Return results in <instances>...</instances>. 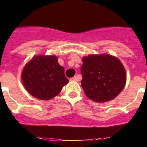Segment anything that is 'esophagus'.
Masks as SVG:
<instances>
[{"mask_svg": "<svg viewBox=\"0 0 147 147\" xmlns=\"http://www.w3.org/2000/svg\"><path fill=\"white\" fill-rule=\"evenodd\" d=\"M80 76H74L73 78H71V81H76V82H78V81L80 80Z\"/></svg>", "mask_w": 147, "mask_h": 147, "instance_id": "1", "label": "esophagus"}]
</instances>
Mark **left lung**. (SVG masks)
I'll return each instance as SVG.
<instances>
[{
	"mask_svg": "<svg viewBox=\"0 0 147 147\" xmlns=\"http://www.w3.org/2000/svg\"><path fill=\"white\" fill-rule=\"evenodd\" d=\"M82 87L88 98L105 102L116 98L126 83V72L120 60L110 55H92L82 59Z\"/></svg>",
	"mask_w": 147,
	"mask_h": 147,
	"instance_id": "8db88e82",
	"label": "left lung"
}]
</instances>
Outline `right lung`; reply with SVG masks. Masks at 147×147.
<instances>
[{
	"label": "right lung",
	"instance_id": "add662e5",
	"mask_svg": "<svg viewBox=\"0 0 147 147\" xmlns=\"http://www.w3.org/2000/svg\"><path fill=\"white\" fill-rule=\"evenodd\" d=\"M22 81L29 93L40 100L56 96L69 82L55 55H37L32 59L24 67Z\"/></svg>",
	"mask_w": 147,
	"mask_h": 147
}]
</instances>
